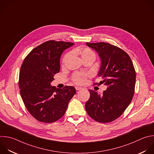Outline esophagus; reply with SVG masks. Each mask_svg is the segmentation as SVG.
<instances>
[{
  "instance_id": "obj_1",
  "label": "esophagus",
  "mask_w": 154,
  "mask_h": 154,
  "mask_svg": "<svg viewBox=\"0 0 154 154\" xmlns=\"http://www.w3.org/2000/svg\"><path fill=\"white\" fill-rule=\"evenodd\" d=\"M82 89V87H80V86H75V89L77 90V91L80 90V89Z\"/></svg>"
}]
</instances>
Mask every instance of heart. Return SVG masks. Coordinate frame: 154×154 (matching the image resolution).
Returning <instances> with one entry per match:
<instances>
[{"label":"heart","mask_w":154,"mask_h":154,"mask_svg":"<svg viewBox=\"0 0 154 154\" xmlns=\"http://www.w3.org/2000/svg\"><path fill=\"white\" fill-rule=\"evenodd\" d=\"M75 52L77 53L80 54L83 60L88 58H91V57H94L95 59V55L94 53L91 49L89 48H83V49L78 48L75 50ZM68 57H69V54L65 55L62 61L63 63H65V62L68 58ZM86 79H87V74L84 72H77L73 75V77H72L73 81L75 83L79 85L84 84L86 81Z\"/></svg>","instance_id":"obj_1"}]
</instances>
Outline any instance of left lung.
I'll return each instance as SVG.
<instances>
[{"instance_id": "obj_1", "label": "left lung", "mask_w": 154, "mask_h": 154, "mask_svg": "<svg viewBox=\"0 0 154 154\" xmlns=\"http://www.w3.org/2000/svg\"><path fill=\"white\" fill-rule=\"evenodd\" d=\"M97 52L101 66L98 76L100 85L108 86L102 95L89 89L90 98L85 104L88 115L100 123L111 122L119 118L131 103L134 94L136 74L129 55L108 43H86Z\"/></svg>"}]
</instances>
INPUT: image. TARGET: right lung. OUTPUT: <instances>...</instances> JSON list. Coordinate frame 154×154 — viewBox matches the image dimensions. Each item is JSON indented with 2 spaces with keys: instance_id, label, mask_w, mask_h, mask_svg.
Returning <instances> with one entry per match:
<instances>
[{
  "instance_id": "1",
  "label": "right lung",
  "mask_w": 154,
  "mask_h": 154,
  "mask_svg": "<svg viewBox=\"0 0 154 154\" xmlns=\"http://www.w3.org/2000/svg\"><path fill=\"white\" fill-rule=\"evenodd\" d=\"M74 43L49 40L33 49L22 65L19 86L28 112L37 120L53 123L62 118L75 94L74 86L63 89L51 85L60 68L63 51Z\"/></svg>"
}]
</instances>
